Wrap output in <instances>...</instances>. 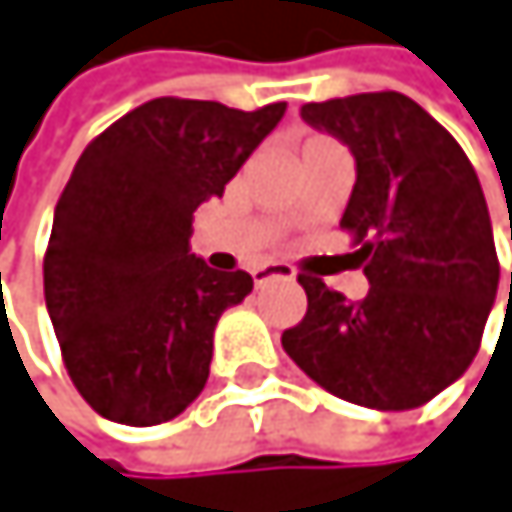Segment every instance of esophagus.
<instances>
[{"label": "esophagus", "instance_id": "obj_1", "mask_svg": "<svg viewBox=\"0 0 512 512\" xmlns=\"http://www.w3.org/2000/svg\"><path fill=\"white\" fill-rule=\"evenodd\" d=\"M254 282H267V279H294V270L288 264H264V267H254L251 270Z\"/></svg>", "mask_w": 512, "mask_h": 512}]
</instances>
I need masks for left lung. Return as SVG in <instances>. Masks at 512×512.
Here are the masks:
<instances>
[{"label":"left lung","mask_w":512,"mask_h":512,"mask_svg":"<svg viewBox=\"0 0 512 512\" xmlns=\"http://www.w3.org/2000/svg\"><path fill=\"white\" fill-rule=\"evenodd\" d=\"M301 116L356 156L341 230L359 245L371 288L350 304L301 273L307 313L282 331V347L347 402L381 411L424 405L467 371L498 294L479 178L455 137L399 91L304 104Z\"/></svg>","instance_id":"8db88e82"}]
</instances>
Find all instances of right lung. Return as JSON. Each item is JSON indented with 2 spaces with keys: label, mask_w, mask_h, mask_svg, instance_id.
<instances>
[{
  "label": "right lung",
  "mask_w": 512,
  "mask_h": 512,
  "mask_svg": "<svg viewBox=\"0 0 512 512\" xmlns=\"http://www.w3.org/2000/svg\"><path fill=\"white\" fill-rule=\"evenodd\" d=\"M285 104L156 97L101 131L57 199L42 261L67 375L116 424L178 418L202 393L221 313L251 291L190 254L193 211L224 196Z\"/></svg>",
  "instance_id": "obj_1"
}]
</instances>
